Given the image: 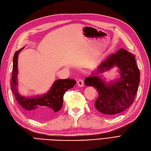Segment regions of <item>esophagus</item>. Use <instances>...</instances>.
<instances>
[{"label": "esophagus", "mask_w": 151, "mask_h": 151, "mask_svg": "<svg viewBox=\"0 0 151 151\" xmlns=\"http://www.w3.org/2000/svg\"><path fill=\"white\" fill-rule=\"evenodd\" d=\"M77 84L79 87H83L84 86V81L83 79H79L77 81Z\"/></svg>", "instance_id": "34e87169"}]
</instances>
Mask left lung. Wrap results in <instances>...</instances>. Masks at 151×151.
Listing matches in <instances>:
<instances>
[{"mask_svg": "<svg viewBox=\"0 0 151 151\" xmlns=\"http://www.w3.org/2000/svg\"><path fill=\"white\" fill-rule=\"evenodd\" d=\"M116 66L120 77L105 82L99 76L101 73ZM140 81V71L135 55L121 48L101 62L91 76L85 79L84 84L97 89L95 107L106 116H112L125 111L131 105L136 95Z\"/></svg>", "mask_w": 151, "mask_h": 151, "instance_id": "8db88e82", "label": "left lung"}]
</instances>
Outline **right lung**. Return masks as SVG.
I'll return each instance as SVG.
<instances>
[{
    "mask_svg": "<svg viewBox=\"0 0 151 151\" xmlns=\"http://www.w3.org/2000/svg\"><path fill=\"white\" fill-rule=\"evenodd\" d=\"M16 51L13 57V75L11 89L15 99L28 116L35 119H44L52 116L62 109L63 95L68 89L74 87L76 81L72 79H58L55 81L49 91L45 94L32 97L24 96L19 94L18 88V58L19 52Z\"/></svg>",
    "mask_w": 151,
    "mask_h": 151,
    "instance_id": "add662e5",
    "label": "right lung"
}]
</instances>
